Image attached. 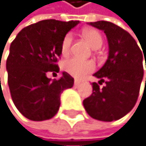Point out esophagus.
Here are the masks:
<instances>
[{"label":"esophagus","instance_id":"1","mask_svg":"<svg viewBox=\"0 0 146 146\" xmlns=\"http://www.w3.org/2000/svg\"><path fill=\"white\" fill-rule=\"evenodd\" d=\"M81 84V81H79V80H74V86H77Z\"/></svg>","mask_w":146,"mask_h":146}]
</instances>
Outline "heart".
<instances>
[{
	"label": "heart",
	"mask_w": 146,
	"mask_h": 146,
	"mask_svg": "<svg viewBox=\"0 0 146 146\" xmlns=\"http://www.w3.org/2000/svg\"><path fill=\"white\" fill-rule=\"evenodd\" d=\"M83 36L88 42V44L91 45L92 48L98 49L102 46L103 40L102 34L99 31L94 30V29H86V30L83 31ZM72 40V38L70 33L66 34L64 38L62 39L60 44V53L64 57L70 53ZM61 68L64 72L74 76V77L81 78L85 74L91 72L94 70L95 66L91 61L82 60L76 58H72L62 62Z\"/></svg>",
	"instance_id": "heart-1"
}]
</instances>
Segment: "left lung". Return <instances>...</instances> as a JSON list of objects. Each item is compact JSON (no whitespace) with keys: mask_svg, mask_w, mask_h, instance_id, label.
Masks as SVG:
<instances>
[{"mask_svg":"<svg viewBox=\"0 0 146 146\" xmlns=\"http://www.w3.org/2000/svg\"><path fill=\"white\" fill-rule=\"evenodd\" d=\"M89 25L104 31L109 55L104 65L93 74L100 79L99 83L106 79V86L100 88L97 83H92V94L83 104L92 118L111 122L123 117L134 107L143 77L145 52H142L128 31L112 22L102 20Z\"/></svg>","mask_w":146,"mask_h":146,"instance_id":"left-lung-1","label":"left lung"}]
</instances>
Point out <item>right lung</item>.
I'll return each instance as SVG.
<instances>
[{"label": "right lung", "mask_w": 146, "mask_h": 146, "mask_svg": "<svg viewBox=\"0 0 146 146\" xmlns=\"http://www.w3.org/2000/svg\"><path fill=\"white\" fill-rule=\"evenodd\" d=\"M79 21L46 19L22 29L10 45L6 60L8 86L16 107L33 121L52 118L60 106V94L74 86V78L62 72L51 80L47 72H60L62 39Z\"/></svg>", "instance_id": "right-lung-1"}]
</instances>
